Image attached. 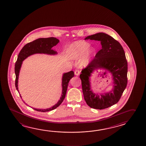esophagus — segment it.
Segmentation results:
<instances>
[{"mask_svg":"<svg viewBox=\"0 0 146 146\" xmlns=\"http://www.w3.org/2000/svg\"><path fill=\"white\" fill-rule=\"evenodd\" d=\"M80 72L78 70H76L75 72H74V74L76 76H79L80 74Z\"/></svg>","mask_w":146,"mask_h":146,"instance_id":"34e87169","label":"esophagus"}]
</instances>
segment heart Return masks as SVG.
<instances>
[{
	"label": "heart",
	"mask_w": 146,
	"mask_h": 146,
	"mask_svg": "<svg viewBox=\"0 0 146 146\" xmlns=\"http://www.w3.org/2000/svg\"><path fill=\"white\" fill-rule=\"evenodd\" d=\"M94 52V49L90 48V43L79 41L70 46L67 51V55L69 58L74 60H79L83 56L79 62V65L81 67H84L91 63Z\"/></svg>",
	"instance_id": "b5f03b06"
}]
</instances>
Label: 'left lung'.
I'll return each mask as SVG.
<instances>
[{
  "label": "left lung",
  "instance_id": "1",
  "mask_svg": "<svg viewBox=\"0 0 146 146\" xmlns=\"http://www.w3.org/2000/svg\"><path fill=\"white\" fill-rule=\"evenodd\" d=\"M100 41L102 49L80 74L83 95L86 103L92 108L104 109L117 104L125 89L127 79V63L125 52L117 41L104 33L89 36L84 40ZM103 69L104 74H112L113 87L111 91L98 94L91 89L90 79L95 70Z\"/></svg>",
  "mask_w": 146,
  "mask_h": 146
}]
</instances>
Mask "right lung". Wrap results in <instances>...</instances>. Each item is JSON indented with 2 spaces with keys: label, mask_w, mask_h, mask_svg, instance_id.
<instances>
[{
  "label": "right lung",
  "mask_w": 146,
  "mask_h": 146,
  "mask_svg": "<svg viewBox=\"0 0 146 146\" xmlns=\"http://www.w3.org/2000/svg\"><path fill=\"white\" fill-rule=\"evenodd\" d=\"M60 42V40L54 37L46 38H38L36 40L26 44L24 46L23 48L19 53L17 60L15 64V87L17 91L19 93L18 89V79L20 74L21 68L23 60H25L26 58L35 54H46L48 55L57 54V52L52 48L57 45V43ZM74 72L73 71L64 73L62 76V92L60 97V100L58 101L55 105L51 107V108L47 109L34 108L35 110L38 111L47 112L54 110L57 107L60 105L64 100L66 96V92L68 85L69 82L72 78L74 76ZM21 97V96L20 95ZM24 103L25 102H24Z\"/></svg>",
  "instance_id": "right-lung-1"
}]
</instances>
